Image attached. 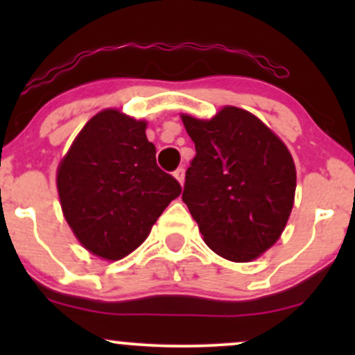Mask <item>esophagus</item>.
<instances>
[{"mask_svg": "<svg viewBox=\"0 0 355 355\" xmlns=\"http://www.w3.org/2000/svg\"><path fill=\"white\" fill-rule=\"evenodd\" d=\"M173 175H175V178H177V180L180 182V185H183V182H185V170H183L182 166H180V168L175 170Z\"/></svg>", "mask_w": 355, "mask_h": 355, "instance_id": "obj_1", "label": "esophagus"}]
</instances>
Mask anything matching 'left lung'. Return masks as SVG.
<instances>
[{"instance_id":"left-lung-1","label":"left lung","mask_w":355,"mask_h":355,"mask_svg":"<svg viewBox=\"0 0 355 355\" xmlns=\"http://www.w3.org/2000/svg\"><path fill=\"white\" fill-rule=\"evenodd\" d=\"M195 144L182 200L215 254L250 262L279 240L295 195L284 141L255 115L225 107L211 120L182 115Z\"/></svg>"}]
</instances>
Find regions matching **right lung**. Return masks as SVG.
Masks as SVG:
<instances>
[{
	"instance_id": "right-lung-1",
	"label": "right lung",
	"mask_w": 355,
	"mask_h": 355,
	"mask_svg": "<svg viewBox=\"0 0 355 355\" xmlns=\"http://www.w3.org/2000/svg\"><path fill=\"white\" fill-rule=\"evenodd\" d=\"M146 121L118 110L96 113L60 162L56 185L64 218L92 254L120 260L140 247L182 193L157 165Z\"/></svg>"
}]
</instances>
